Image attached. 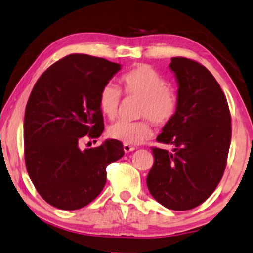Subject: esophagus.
Masks as SVG:
<instances>
[{"instance_id":"obj_1","label":"esophagus","mask_w":253,"mask_h":253,"mask_svg":"<svg viewBox=\"0 0 253 253\" xmlns=\"http://www.w3.org/2000/svg\"><path fill=\"white\" fill-rule=\"evenodd\" d=\"M135 150V147H133V145L130 144H124V151L126 152V154H128V152H131Z\"/></svg>"}]
</instances>
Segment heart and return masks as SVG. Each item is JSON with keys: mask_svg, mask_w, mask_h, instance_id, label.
<instances>
[{"mask_svg": "<svg viewBox=\"0 0 253 253\" xmlns=\"http://www.w3.org/2000/svg\"><path fill=\"white\" fill-rule=\"evenodd\" d=\"M124 92L140 98L137 116L147 117L137 122H117L109 127L108 135L125 144H140L152 135L151 120L155 125L163 126L175 115L177 98L167 81L154 67L147 64L133 67L120 78ZM120 91L115 84H108L98 95V106L109 119L118 115Z\"/></svg>", "mask_w": 253, "mask_h": 253, "instance_id": "b5f03b06", "label": "heart"}]
</instances>
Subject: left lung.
Returning a JSON list of instances; mask_svg holds the SVG:
<instances>
[{
    "instance_id": "1",
    "label": "left lung",
    "mask_w": 253,
    "mask_h": 253,
    "mask_svg": "<svg viewBox=\"0 0 253 253\" xmlns=\"http://www.w3.org/2000/svg\"><path fill=\"white\" fill-rule=\"evenodd\" d=\"M169 69L179 86L177 106L157 141L174 148L172 152L152 148L154 165L147 186L165 208L186 211L205 202L221 180L232 120L226 96L206 67L174 57Z\"/></svg>"
}]
</instances>
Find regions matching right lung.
<instances>
[{"label":"right lung","instance_id":"add662e5","mask_svg":"<svg viewBox=\"0 0 253 253\" xmlns=\"http://www.w3.org/2000/svg\"><path fill=\"white\" fill-rule=\"evenodd\" d=\"M122 65L104 58L72 54L49 67L33 87L24 118V152L34 187L60 210L84 208L106 182V166L124 156L123 143L105 140L79 148L84 136L104 130L99 91Z\"/></svg>","mask_w":253,"mask_h":253}]
</instances>
